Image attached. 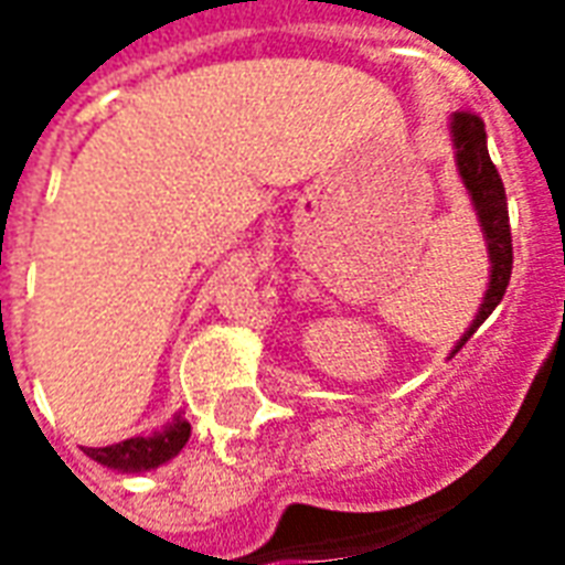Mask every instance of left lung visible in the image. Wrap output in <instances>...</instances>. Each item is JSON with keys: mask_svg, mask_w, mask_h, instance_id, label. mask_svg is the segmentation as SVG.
Here are the masks:
<instances>
[{"mask_svg": "<svg viewBox=\"0 0 565 565\" xmlns=\"http://www.w3.org/2000/svg\"><path fill=\"white\" fill-rule=\"evenodd\" d=\"M450 132H454V145H457V169H460L462 184H466L475 202L478 221H481V230H484L487 250H490V263H493L490 266V287H487L484 302H481V311L475 315L472 327L466 330V335L457 344V351H460L462 344L472 339L475 330L493 315V308L502 302L511 278L514 250H511L509 199H505V186H502L497 166H493L490 153H487L484 120L475 111H457Z\"/></svg>", "mask_w": 565, "mask_h": 565, "instance_id": "1", "label": "left lung"}]
</instances>
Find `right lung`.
Segmentation results:
<instances>
[{"label":"right lung","instance_id":"obj_1","mask_svg":"<svg viewBox=\"0 0 565 565\" xmlns=\"http://www.w3.org/2000/svg\"><path fill=\"white\" fill-rule=\"evenodd\" d=\"M186 438H190V424L178 417L166 433L148 438H127V441H117L108 448H87V457L103 462V466H111V469H120V472H145V469L172 460L174 454L186 445Z\"/></svg>","mask_w":565,"mask_h":565}]
</instances>
